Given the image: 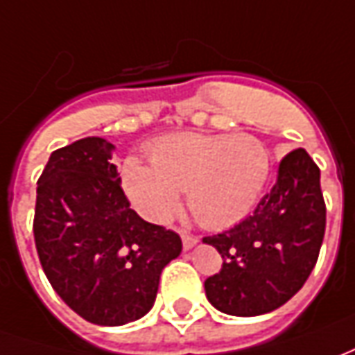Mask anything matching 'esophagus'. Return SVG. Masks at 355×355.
I'll list each match as a JSON object with an SVG mask.
<instances>
[{
	"label": "esophagus",
	"mask_w": 355,
	"mask_h": 355,
	"mask_svg": "<svg viewBox=\"0 0 355 355\" xmlns=\"http://www.w3.org/2000/svg\"><path fill=\"white\" fill-rule=\"evenodd\" d=\"M196 244H198V238H196L194 234L182 232V246H184V250H192Z\"/></svg>",
	"instance_id": "1"
}]
</instances>
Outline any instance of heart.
<instances>
[{"label": "heart", "instance_id": "b5f03b06", "mask_svg": "<svg viewBox=\"0 0 355 355\" xmlns=\"http://www.w3.org/2000/svg\"><path fill=\"white\" fill-rule=\"evenodd\" d=\"M150 165L126 157L121 180L136 211L167 223L186 190L188 207L207 229H229L244 220L263 194L271 153L250 135L177 132L148 148Z\"/></svg>", "mask_w": 355, "mask_h": 355}]
</instances>
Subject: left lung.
I'll return each instance as SVG.
<instances>
[{
	"mask_svg": "<svg viewBox=\"0 0 355 355\" xmlns=\"http://www.w3.org/2000/svg\"><path fill=\"white\" fill-rule=\"evenodd\" d=\"M321 171L306 150L290 152L254 215L205 236L223 269L205 281V296L227 315L255 317L284 306L313 271L324 236Z\"/></svg>",
	"mask_w": 355,
	"mask_h": 355,
	"instance_id": "8db88e82",
	"label": "left lung"
}]
</instances>
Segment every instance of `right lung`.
<instances>
[{"label":"right lung","instance_id":"right-lung-1","mask_svg":"<svg viewBox=\"0 0 355 355\" xmlns=\"http://www.w3.org/2000/svg\"><path fill=\"white\" fill-rule=\"evenodd\" d=\"M113 152L98 136L55 150L38 180L34 213L48 281L73 311L101 327L146 315L163 267L182 252L177 232L130 209Z\"/></svg>","mask_w":355,"mask_h":355}]
</instances>
